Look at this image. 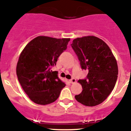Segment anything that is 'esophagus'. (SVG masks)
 <instances>
[{"label":"esophagus","mask_w":131,"mask_h":131,"mask_svg":"<svg viewBox=\"0 0 131 131\" xmlns=\"http://www.w3.org/2000/svg\"><path fill=\"white\" fill-rule=\"evenodd\" d=\"M76 82V79L75 78H72L70 80V83H74V82Z\"/></svg>","instance_id":"obj_1"}]
</instances>
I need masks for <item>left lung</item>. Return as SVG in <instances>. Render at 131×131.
<instances>
[{"mask_svg":"<svg viewBox=\"0 0 131 131\" xmlns=\"http://www.w3.org/2000/svg\"><path fill=\"white\" fill-rule=\"evenodd\" d=\"M81 68L88 71L86 78L79 80L82 91L75 96L86 106L102 103L113 90L118 77L117 63L108 45L93 36L77 38L71 44Z\"/></svg>","mask_w":131,"mask_h":131,"instance_id":"obj_1","label":"left lung"}]
</instances>
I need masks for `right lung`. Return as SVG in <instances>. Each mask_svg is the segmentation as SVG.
<instances>
[{"label": "right lung", "instance_id": "obj_1", "mask_svg": "<svg viewBox=\"0 0 131 131\" xmlns=\"http://www.w3.org/2000/svg\"><path fill=\"white\" fill-rule=\"evenodd\" d=\"M70 38L38 36L21 52L16 66L18 79L25 93L35 103L46 105L58 99L65 86L51 70L67 49Z\"/></svg>", "mask_w": 131, "mask_h": 131}]
</instances>
